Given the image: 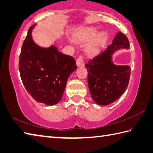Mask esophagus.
<instances>
[{"mask_svg": "<svg viewBox=\"0 0 153 153\" xmlns=\"http://www.w3.org/2000/svg\"><path fill=\"white\" fill-rule=\"evenodd\" d=\"M76 64L78 67L84 66V58L82 55H79L76 59Z\"/></svg>", "mask_w": 153, "mask_h": 153, "instance_id": "1", "label": "esophagus"}]
</instances>
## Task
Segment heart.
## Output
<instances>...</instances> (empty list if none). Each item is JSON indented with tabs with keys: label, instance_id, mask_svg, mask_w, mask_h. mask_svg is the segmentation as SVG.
Listing matches in <instances>:
<instances>
[{
	"label": "heart",
	"instance_id": "heart-1",
	"mask_svg": "<svg viewBox=\"0 0 153 153\" xmlns=\"http://www.w3.org/2000/svg\"><path fill=\"white\" fill-rule=\"evenodd\" d=\"M98 32L97 30L95 28H86L78 33L76 36V38L77 40L82 42H86L92 40L97 35ZM107 40V36L105 33L99 34L94 40L87 46L85 49L86 52L89 55H95L104 46Z\"/></svg>",
	"mask_w": 153,
	"mask_h": 153
}]
</instances>
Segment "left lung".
<instances>
[{
    "label": "left lung",
    "mask_w": 153,
    "mask_h": 153,
    "mask_svg": "<svg viewBox=\"0 0 153 153\" xmlns=\"http://www.w3.org/2000/svg\"><path fill=\"white\" fill-rule=\"evenodd\" d=\"M128 48L127 37L119 32L113 39L112 44L85 65L88 71L89 91L97 104L107 105L114 102L126 90L129 82L131 68L128 65L113 64L111 55L117 50Z\"/></svg>",
    "instance_id": "left-lung-1"
}]
</instances>
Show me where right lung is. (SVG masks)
<instances>
[{"label": "right lung", "mask_w": 153, "mask_h": 153, "mask_svg": "<svg viewBox=\"0 0 153 153\" xmlns=\"http://www.w3.org/2000/svg\"><path fill=\"white\" fill-rule=\"evenodd\" d=\"M29 28L19 58V71L24 86L39 103L53 105L63 96L70 75L77 69L76 59L63 54L55 46L39 47Z\"/></svg>", "instance_id": "right-lung-1"}]
</instances>
